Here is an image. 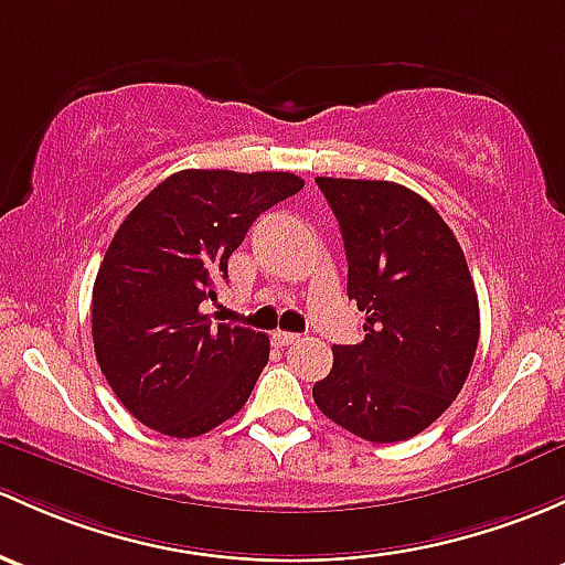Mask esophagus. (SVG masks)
I'll return each instance as SVG.
<instances>
[{
	"instance_id": "1",
	"label": "esophagus",
	"mask_w": 565,
	"mask_h": 565,
	"mask_svg": "<svg viewBox=\"0 0 565 565\" xmlns=\"http://www.w3.org/2000/svg\"><path fill=\"white\" fill-rule=\"evenodd\" d=\"M298 341H300L298 332H287V330L273 332V343H276V347H292V343H298Z\"/></svg>"
}]
</instances>
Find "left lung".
Masks as SVG:
<instances>
[{
    "mask_svg": "<svg viewBox=\"0 0 565 565\" xmlns=\"http://www.w3.org/2000/svg\"><path fill=\"white\" fill-rule=\"evenodd\" d=\"M317 183L341 227L347 292L365 311V338L332 347L313 401L365 441H406L452 406L477 354L479 300L466 254L436 207L401 183Z\"/></svg>",
    "mask_w": 565,
    "mask_h": 565,
    "instance_id": "left-lung-1",
    "label": "left lung"
}]
</instances>
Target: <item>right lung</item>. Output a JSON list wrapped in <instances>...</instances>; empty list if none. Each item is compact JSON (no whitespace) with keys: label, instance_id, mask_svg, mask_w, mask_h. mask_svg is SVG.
I'll return each mask as SVG.
<instances>
[{"label":"right lung","instance_id":"add662e5","mask_svg":"<svg viewBox=\"0 0 565 565\" xmlns=\"http://www.w3.org/2000/svg\"><path fill=\"white\" fill-rule=\"evenodd\" d=\"M292 173L181 170L129 211L92 295L94 354L138 423L194 438L227 423L252 395L265 332L211 322L203 302L259 213L302 189Z\"/></svg>","mask_w":565,"mask_h":565}]
</instances>
